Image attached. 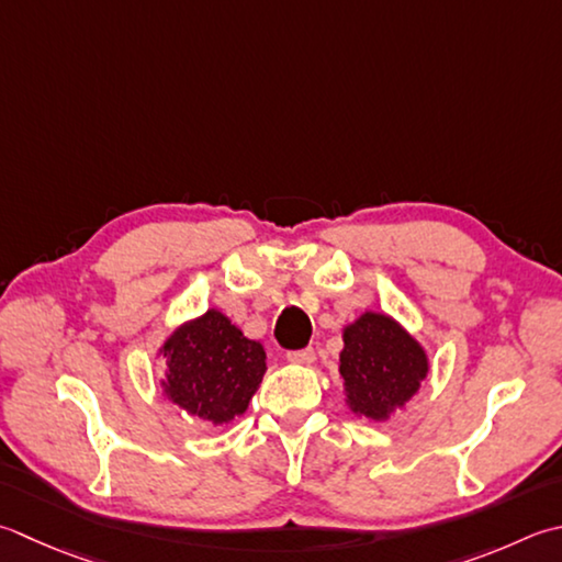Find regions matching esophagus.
<instances>
[{"mask_svg":"<svg viewBox=\"0 0 562 562\" xmlns=\"http://www.w3.org/2000/svg\"><path fill=\"white\" fill-rule=\"evenodd\" d=\"M288 358L292 362H300V366H312V362L316 360V353H314V348H302V350H290Z\"/></svg>","mask_w":562,"mask_h":562,"instance_id":"34e87169","label":"esophagus"}]
</instances>
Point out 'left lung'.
Segmentation results:
<instances>
[{"instance_id":"1","label":"left lung","mask_w":562,"mask_h":562,"mask_svg":"<svg viewBox=\"0 0 562 562\" xmlns=\"http://www.w3.org/2000/svg\"><path fill=\"white\" fill-rule=\"evenodd\" d=\"M338 372L350 412L387 422L419 392L428 356L392 316L366 312L344 328Z\"/></svg>"}]
</instances>
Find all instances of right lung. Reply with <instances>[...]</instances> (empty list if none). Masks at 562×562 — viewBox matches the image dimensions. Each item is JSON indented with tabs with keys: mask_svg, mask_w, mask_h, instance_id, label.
<instances>
[{
	"mask_svg": "<svg viewBox=\"0 0 562 562\" xmlns=\"http://www.w3.org/2000/svg\"><path fill=\"white\" fill-rule=\"evenodd\" d=\"M160 353L168 362L162 392L190 416L228 424L248 409L266 375V350L218 310L175 328Z\"/></svg>",
	"mask_w": 562,
	"mask_h": 562,
	"instance_id": "1",
	"label": "right lung"
}]
</instances>
